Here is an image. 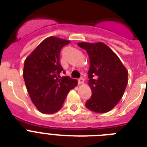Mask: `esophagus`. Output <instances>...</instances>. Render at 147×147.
Returning a JSON list of instances; mask_svg holds the SVG:
<instances>
[{
  "instance_id": "obj_1",
  "label": "esophagus",
  "mask_w": 147,
  "mask_h": 147,
  "mask_svg": "<svg viewBox=\"0 0 147 147\" xmlns=\"http://www.w3.org/2000/svg\"><path fill=\"white\" fill-rule=\"evenodd\" d=\"M78 84H79V85H82V84H83V83H84V78H80L78 80Z\"/></svg>"
}]
</instances>
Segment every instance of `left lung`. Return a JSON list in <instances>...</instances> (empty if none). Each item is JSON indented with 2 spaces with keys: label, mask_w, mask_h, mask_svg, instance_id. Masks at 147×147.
I'll return each mask as SVG.
<instances>
[{
  "label": "left lung",
  "mask_w": 147,
  "mask_h": 147,
  "mask_svg": "<svg viewBox=\"0 0 147 147\" xmlns=\"http://www.w3.org/2000/svg\"><path fill=\"white\" fill-rule=\"evenodd\" d=\"M90 59L88 85L92 96L85 103L96 113L113 109L123 96L127 85L128 72L117 55L103 42H79Z\"/></svg>",
  "instance_id": "obj_1"
}]
</instances>
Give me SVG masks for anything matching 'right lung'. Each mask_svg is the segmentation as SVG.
<instances>
[{
	"instance_id": "right-lung-1",
	"label": "right lung",
	"mask_w": 147,
	"mask_h": 147,
	"mask_svg": "<svg viewBox=\"0 0 147 147\" xmlns=\"http://www.w3.org/2000/svg\"><path fill=\"white\" fill-rule=\"evenodd\" d=\"M70 41L50 36L44 40L24 62L23 75L26 89L36 108L42 114L59 111L77 80L60 76L65 71L59 62L60 51Z\"/></svg>"
}]
</instances>
